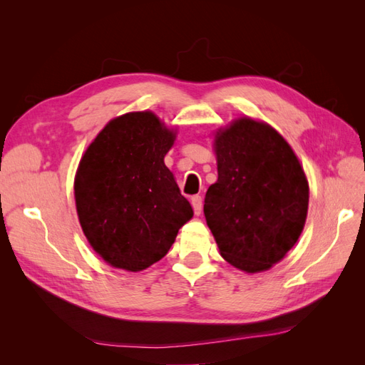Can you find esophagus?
<instances>
[{
	"label": "esophagus",
	"mask_w": 365,
	"mask_h": 365,
	"mask_svg": "<svg viewBox=\"0 0 365 365\" xmlns=\"http://www.w3.org/2000/svg\"><path fill=\"white\" fill-rule=\"evenodd\" d=\"M192 205H193V210H195V215L200 216L201 212H202V197L200 195H196L192 197Z\"/></svg>",
	"instance_id": "1"
}]
</instances>
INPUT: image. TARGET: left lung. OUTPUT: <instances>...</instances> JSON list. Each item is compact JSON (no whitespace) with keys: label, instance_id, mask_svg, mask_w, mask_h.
Masks as SVG:
<instances>
[{"label":"left lung","instance_id":"left-lung-1","mask_svg":"<svg viewBox=\"0 0 365 365\" xmlns=\"http://www.w3.org/2000/svg\"><path fill=\"white\" fill-rule=\"evenodd\" d=\"M217 181L204 215L222 256L254 274L279 263L306 224L309 182L289 143L271 125L237 117L215 132Z\"/></svg>","mask_w":365,"mask_h":365}]
</instances>
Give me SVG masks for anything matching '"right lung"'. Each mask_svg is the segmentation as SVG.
Returning <instances> with one entry per match:
<instances>
[{"label": "right lung", "mask_w": 365, "mask_h": 365, "mask_svg": "<svg viewBox=\"0 0 365 365\" xmlns=\"http://www.w3.org/2000/svg\"><path fill=\"white\" fill-rule=\"evenodd\" d=\"M176 134L155 113H126L108 121L77 165V217L88 244L113 268H149L193 217L164 164Z\"/></svg>", "instance_id": "1"}]
</instances>
